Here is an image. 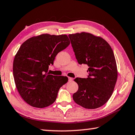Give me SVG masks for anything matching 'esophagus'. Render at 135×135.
Returning <instances> with one entry per match:
<instances>
[{
  "instance_id": "1",
  "label": "esophagus",
  "mask_w": 135,
  "mask_h": 135,
  "mask_svg": "<svg viewBox=\"0 0 135 135\" xmlns=\"http://www.w3.org/2000/svg\"><path fill=\"white\" fill-rule=\"evenodd\" d=\"M68 81H69L70 82L72 81H73V79L71 78V77H68Z\"/></svg>"
}]
</instances>
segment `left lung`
I'll return each instance as SVG.
<instances>
[{"label": "left lung", "mask_w": 135, "mask_h": 135, "mask_svg": "<svg viewBox=\"0 0 135 135\" xmlns=\"http://www.w3.org/2000/svg\"><path fill=\"white\" fill-rule=\"evenodd\" d=\"M79 64H87L88 78L74 80L79 89L73 95L74 102L83 108L95 109L111 97L117 79V68L113 49L104 38L89 33L68 35Z\"/></svg>", "instance_id": "8db88e82"}]
</instances>
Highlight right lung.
Masks as SVG:
<instances>
[{
	"instance_id": "right-lung-1",
	"label": "right lung",
	"mask_w": 135,
	"mask_h": 135,
	"mask_svg": "<svg viewBox=\"0 0 135 135\" xmlns=\"http://www.w3.org/2000/svg\"><path fill=\"white\" fill-rule=\"evenodd\" d=\"M70 43L65 35L43 34L20 46L13 60V74L18 92L30 105L42 108L55 101L59 89L68 79L49 74V65Z\"/></svg>"
}]
</instances>
